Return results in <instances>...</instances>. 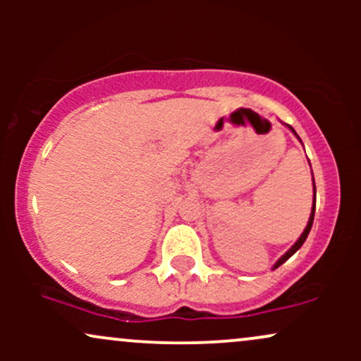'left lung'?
Instances as JSON below:
<instances>
[{"label":"left lung","mask_w":361,"mask_h":361,"mask_svg":"<svg viewBox=\"0 0 361 361\" xmlns=\"http://www.w3.org/2000/svg\"><path fill=\"white\" fill-rule=\"evenodd\" d=\"M290 128H292V127H290ZM292 130H293V128H292ZM293 132H295V130H293ZM314 190H316V186H314ZM314 212H316V192H314V205H312V214H310V217H309L307 227H305V229H304V233H302V235H300V238H299V241H297L295 244H293V246L290 247V250H288L287 252H285V255L281 256V258H280L279 261H276V263H275V267H273V268H279L281 263H285V261H287V259L290 258V256H292L293 252H295V251L299 250V247L302 246V244H304V241H305V239H307V235H309V233H310V227H312V222H314Z\"/></svg>","instance_id":"1"}]
</instances>
